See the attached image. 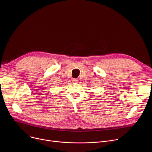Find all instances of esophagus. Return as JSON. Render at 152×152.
<instances>
[{
    "label": "esophagus",
    "mask_w": 152,
    "mask_h": 152,
    "mask_svg": "<svg viewBox=\"0 0 152 152\" xmlns=\"http://www.w3.org/2000/svg\"><path fill=\"white\" fill-rule=\"evenodd\" d=\"M72 81H73V83H78V80H77V79H72Z\"/></svg>",
    "instance_id": "1"
}]
</instances>
